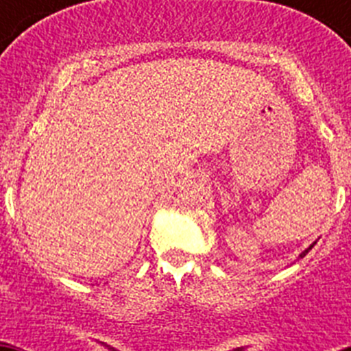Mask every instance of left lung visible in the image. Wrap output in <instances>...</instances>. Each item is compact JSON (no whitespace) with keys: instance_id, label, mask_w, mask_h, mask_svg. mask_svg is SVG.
I'll return each instance as SVG.
<instances>
[{"instance_id":"obj_1","label":"left lung","mask_w":351,"mask_h":351,"mask_svg":"<svg viewBox=\"0 0 351 351\" xmlns=\"http://www.w3.org/2000/svg\"><path fill=\"white\" fill-rule=\"evenodd\" d=\"M315 244H316V241H315V243H313V244H311V246H309V247H306V250H304V251H302V253H300V255H299V258H304V256L308 255L309 251H311V250H313V246H315Z\"/></svg>"}]
</instances>
